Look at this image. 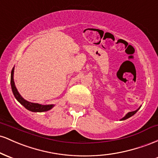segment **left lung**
<instances>
[{
    "instance_id": "obj_1",
    "label": "left lung",
    "mask_w": 158,
    "mask_h": 158,
    "mask_svg": "<svg viewBox=\"0 0 158 158\" xmlns=\"http://www.w3.org/2000/svg\"><path fill=\"white\" fill-rule=\"evenodd\" d=\"M139 109V108H138V109H137V110H134V111H131V112H128V114H126V116H125V117H123V118H122V119H120V120H125V119H126L129 118V117H131V116H133V115H134V114H136V113H137V110H138Z\"/></svg>"
}]
</instances>
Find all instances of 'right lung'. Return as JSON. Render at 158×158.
<instances>
[{
    "mask_svg": "<svg viewBox=\"0 0 158 158\" xmlns=\"http://www.w3.org/2000/svg\"><path fill=\"white\" fill-rule=\"evenodd\" d=\"M14 68H12V72H11V79H10V83H11V87H12V93H13L14 96H15V99H17L19 102L21 103L22 106L24 107L25 108H27V110H30L32 112H44V111H48V110H50L54 107V105H41L39 103H33L28 102V101L25 100L23 98L21 97V94L19 93L17 88H16L15 81H14Z\"/></svg>",
    "mask_w": 158,
    "mask_h": 158,
    "instance_id": "right-lung-1",
    "label": "right lung"
}]
</instances>
